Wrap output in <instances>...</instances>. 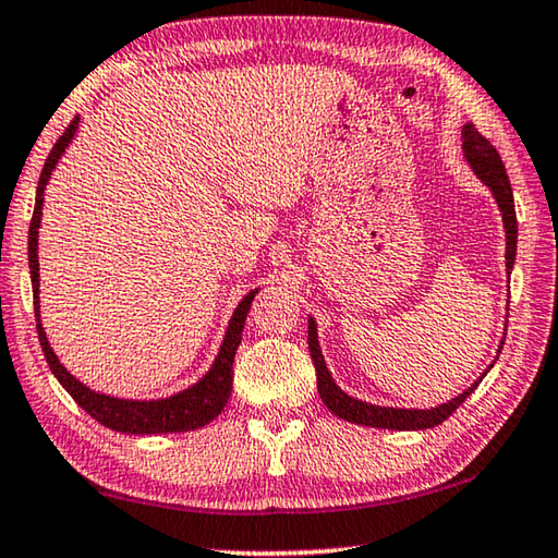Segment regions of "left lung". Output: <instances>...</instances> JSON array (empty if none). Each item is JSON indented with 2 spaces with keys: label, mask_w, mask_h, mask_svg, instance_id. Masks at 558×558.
<instances>
[{
  "label": "left lung",
  "mask_w": 558,
  "mask_h": 558,
  "mask_svg": "<svg viewBox=\"0 0 558 558\" xmlns=\"http://www.w3.org/2000/svg\"><path fill=\"white\" fill-rule=\"evenodd\" d=\"M461 140H464V154L469 159L471 169L476 171V177L494 192V199L499 204L501 217H504V229H507V269L511 271L513 259H517V209H513V192L507 177V169H504V161L499 151L492 142L476 132L474 124H464V132H461ZM501 349V347H499ZM308 351H312V362L316 368V389H319V397L331 414L351 424L362 426H376V428H397V432H416V428H432L436 424L447 422V418L464 404L471 391L478 387L471 384V387L459 393L457 399L447 401V404L436 409H391V407H374L366 404V401L351 399L349 393L341 391L337 384H333L327 364H324L319 341H316V324L308 319ZM486 376V372H484Z\"/></svg>",
  "instance_id": "8db88e82"
}]
</instances>
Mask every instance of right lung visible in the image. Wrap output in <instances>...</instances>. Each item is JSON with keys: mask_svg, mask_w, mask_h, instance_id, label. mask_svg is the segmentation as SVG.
I'll list each match as a JSON object with an SVG mask.
<instances>
[{"mask_svg": "<svg viewBox=\"0 0 558 558\" xmlns=\"http://www.w3.org/2000/svg\"><path fill=\"white\" fill-rule=\"evenodd\" d=\"M76 124H80V117H74L70 126H66L64 134L59 136L54 147H51L49 157L45 161V169L39 174V186H37V202H34V214L29 225V274H32V294H34V316H37V333L39 344L45 351V359L51 368V374L57 376L59 384L72 393V399L80 404L89 416L97 418L99 424H105L114 432L122 434H177V432H192V428H199L209 424L211 418L221 414V409L227 407L229 393H231V381H234V372H231V364H234V354L239 341H242L244 322L246 314H250L252 299L256 289L250 291L242 302H239L234 316H231L225 344L219 349V356L214 359L211 368L204 376L202 381H196L194 387L174 393L169 399H157V401H130V399H114L107 397V393H97L84 387L74 379V376L66 372V368L59 364L54 351H51L47 333L39 324V259H37V234L41 225V204H45V190L51 177V169L57 167L59 157H62L64 149L70 147L72 136L76 132Z\"/></svg>", "mask_w": 558, "mask_h": 558, "instance_id": "add662e5", "label": "right lung"}]
</instances>
